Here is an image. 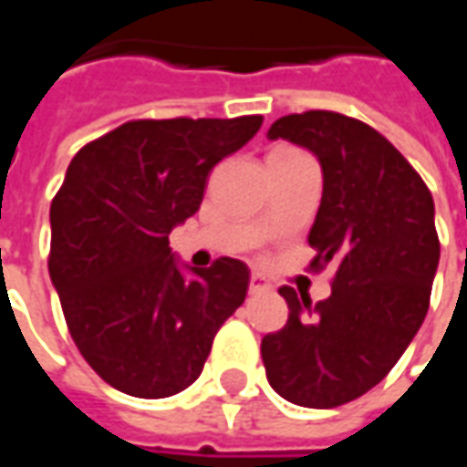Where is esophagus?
I'll list each match as a JSON object with an SVG mask.
<instances>
[{
  "mask_svg": "<svg viewBox=\"0 0 467 467\" xmlns=\"http://www.w3.org/2000/svg\"><path fill=\"white\" fill-rule=\"evenodd\" d=\"M273 285H270V280L265 278V275H260V273H253L250 275V293H265V290H270Z\"/></svg>",
  "mask_w": 467,
  "mask_h": 467,
  "instance_id": "34e87169",
  "label": "esophagus"
}]
</instances>
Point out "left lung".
<instances>
[{"instance_id":"8db88e82","label":"left lung","mask_w":467,"mask_h":467,"mask_svg":"<svg viewBox=\"0 0 467 467\" xmlns=\"http://www.w3.org/2000/svg\"><path fill=\"white\" fill-rule=\"evenodd\" d=\"M267 139L316 154L324 194L308 233L311 267L336 263L316 306L283 285L285 326L263 338L270 387L293 404L331 410L377 387L415 338L440 260L430 189L379 131L334 110L278 119Z\"/></svg>"}]
</instances>
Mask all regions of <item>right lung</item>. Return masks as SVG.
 <instances>
[{
	"instance_id": "add662e5",
	"label": "right lung",
	"mask_w": 467,
	"mask_h": 467,
	"mask_svg": "<svg viewBox=\"0 0 467 467\" xmlns=\"http://www.w3.org/2000/svg\"><path fill=\"white\" fill-rule=\"evenodd\" d=\"M263 116L129 120L86 143L50 204V278L67 331L119 392L161 400L202 374L214 334L243 306L250 270L174 260L169 233L200 210L207 177Z\"/></svg>"
}]
</instances>
